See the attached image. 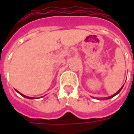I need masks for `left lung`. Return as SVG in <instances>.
Returning <instances> with one entry per match:
<instances>
[{"mask_svg": "<svg viewBox=\"0 0 134 134\" xmlns=\"http://www.w3.org/2000/svg\"><path fill=\"white\" fill-rule=\"evenodd\" d=\"M123 87H124V85H123V86H122V87H121V88L119 89V90H118V91H117V92H116V93H115V94H114V95H113V96H109V97H107V98H104V99H110V98H112L113 97H114V96H116V95H118V93H120V92H121V90H122V88H123Z\"/></svg>", "mask_w": 134, "mask_h": 134, "instance_id": "obj_1", "label": "left lung"}]
</instances>
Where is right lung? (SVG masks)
Instances as JSON below:
<instances>
[{
  "label": "right lung",
  "mask_w": 134,
  "mask_h": 134,
  "mask_svg": "<svg viewBox=\"0 0 134 134\" xmlns=\"http://www.w3.org/2000/svg\"><path fill=\"white\" fill-rule=\"evenodd\" d=\"M16 92H17V93H19V94L21 95V96H23V97H24V98H27V99H34V98H32V97H29V96H25V95H23L22 93H19L18 90H16Z\"/></svg>",
  "instance_id": "obj_1"
}]
</instances>
